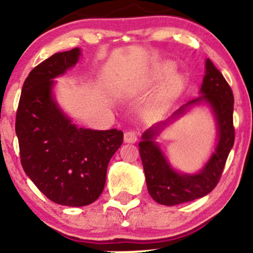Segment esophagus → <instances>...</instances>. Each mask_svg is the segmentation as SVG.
Listing matches in <instances>:
<instances>
[{
	"label": "esophagus",
	"mask_w": 253,
	"mask_h": 253,
	"mask_svg": "<svg viewBox=\"0 0 253 253\" xmlns=\"http://www.w3.org/2000/svg\"><path fill=\"white\" fill-rule=\"evenodd\" d=\"M136 140H138V136H136L135 132L128 130V132H126L124 134V141L126 144H134Z\"/></svg>",
	"instance_id": "34e87169"
}]
</instances>
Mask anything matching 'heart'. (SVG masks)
I'll return each mask as SVG.
<instances>
[{"label": "heart", "mask_w": 253, "mask_h": 253, "mask_svg": "<svg viewBox=\"0 0 253 253\" xmlns=\"http://www.w3.org/2000/svg\"><path fill=\"white\" fill-rule=\"evenodd\" d=\"M176 65L170 60H163V62L156 63L150 69L149 74L145 77V83L147 85H158L163 84L157 96V101L159 103H168L178 96L184 86V80L179 74H175Z\"/></svg>", "instance_id": "1"}]
</instances>
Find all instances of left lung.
<instances>
[{"label":"left lung","mask_w":253,"mask_h":253,"mask_svg":"<svg viewBox=\"0 0 253 253\" xmlns=\"http://www.w3.org/2000/svg\"><path fill=\"white\" fill-rule=\"evenodd\" d=\"M205 66L200 96L179 107L167 120L152 125L143 133L139 143L147 190L161 205H181L208 195L219 182L233 147V92L211 59H206ZM195 106H206L212 113L216 121L217 140L210 158L201 169L193 174L182 173L172 167L156 138L169 124Z\"/></svg>","instance_id":"left-lung-1"}]
</instances>
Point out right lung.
<instances>
[{"instance_id":"add662e5","label":"right lung","mask_w":253,"mask_h":253,"mask_svg":"<svg viewBox=\"0 0 253 253\" xmlns=\"http://www.w3.org/2000/svg\"><path fill=\"white\" fill-rule=\"evenodd\" d=\"M82 50L53 54L26 78L15 132L26 175L51 201L83 207L102 194L108 163L124 140L115 128L78 127L54 95L58 78L80 60Z\"/></svg>"}]
</instances>
